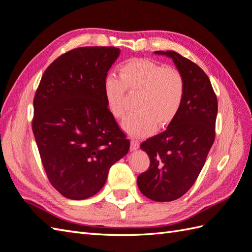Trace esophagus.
<instances>
[{
  "mask_svg": "<svg viewBox=\"0 0 252 252\" xmlns=\"http://www.w3.org/2000/svg\"><path fill=\"white\" fill-rule=\"evenodd\" d=\"M131 150L134 151V150H137L139 148V143L138 140H135V139H132L131 140Z\"/></svg>",
  "mask_w": 252,
  "mask_h": 252,
  "instance_id": "esophagus-1",
  "label": "esophagus"
}]
</instances>
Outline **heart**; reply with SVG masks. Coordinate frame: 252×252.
<instances>
[{"label":"heart","mask_w":252,"mask_h":252,"mask_svg":"<svg viewBox=\"0 0 252 252\" xmlns=\"http://www.w3.org/2000/svg\"><path fill=\"white\" fill-rule=\"evenodd\" d=\"M126 90L138 94L135 113L122 124L133 136H147L168 126L178 115L185 96V83L178 71L149 59H133L120 68V79L109 75L104 81L107 108L116 119L126 115Z\"/></svg>","instance_id":"1"}]
</instances>
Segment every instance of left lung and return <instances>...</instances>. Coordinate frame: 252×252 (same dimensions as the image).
I'll use <instances>...</instances> for the list:
<instances>
[{
  "label": "left lung",
  "mask_w": 252,
  "mask_h": 252,
  "mask_svg": "<svg viewBox=\"0 0 252 252\" xmlns=\"http://www.w3.org/2000/svg\"><path fill=\"white\" fill-rule=\"evenodd\" d=\"M171 58L185 83L183 105L167 128L142 143L150 166L137 177L145 196L171 202L183 196L200 175L215 140L218 102L208 76L191 60L172 50L155 51Z\"/></svg>",
  "instance_id": "left-lung-1"
}]
</instances>
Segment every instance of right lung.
<instances>
[{"label": "right lung", "mask_w": 252, "mask_h": 252, "mask_svg": "<svg viewBox=\"0 0 252 252\" xmlns=\"http://www.w3.org/2000/svg\"><path fill=\"white\" fill-rule=\"evenodd\" d=\"M120 55L115 47H79L52 62L34 96L32 130L50 184L85 200L106 183L130 140L107 108L104 81Z\"/></svg>", "instance_id": "obj_1"}]
</instances>
